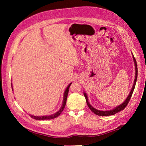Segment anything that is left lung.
<instances>
[{
    "label": "left lung",
    "instance_id": "left-lung-1",
    "mask_svg": "<svg viewBox=\"0 0 146 146\" xmlns=\"http://www.w3.org/2000/svg\"><path fill=\"white\" fill-rule=\"evenodd\" d=\"M133 60H134V62H135V81H134V83H133V87H132L131 88V90L130 92V94H129V96H128V97L127 98L126 100L123 102L120 105L117 106V107H116V108H114V109L111 110H110V111H100V110H97L94 108H93L92 107V106L90 105V104L89 103V102H88V97H87V95L85 93V92H84V96H85V98L86 99V102L87 103V105L88 106V107H89V108L91 110V111L93 112L94 114H96V115H98V116H110V115H113V114H116L119 111H121V110H123V109H124L126 107L127 104H129V101L131 99V97L132 96V94H133V91H134V89H135V85H136V80H137V77H138V67H137V64H136V61L135 58L134 56H133Z\"/></svg>",
    "mask_w": 146,
    "mask_h": 146
}]
</instances>
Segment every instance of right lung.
I'll return each instance as SVG.
<instances>
[{"instance_id":"right-lung-1","label":"right lung","mask_w":146,"mask_h":146,"mask_svg":"<svg viewBox=\"0 0 146 146\" xmlns=\"http://www.w3.org/2000/svg\"><path fill=\"white\" fill-rule=\"evenodd\" d=\"M72 83H70L69 85L68 86V87L66 88V89L64 91V96H63V104L62 106H61V108L60 109V110L58 111H57L56 113L54 114H52V115H49V116H33V115H30L31 116V117H32L35 119H36V120H48V119H54L56 117H58L60 114L63 111V110L65 107V105L66 104V100H67V97H68V92L69 90V87L71 85ZM12 87V85H11ZM12 90H13V87H12Z\"/></svg>"}]
</instances>
